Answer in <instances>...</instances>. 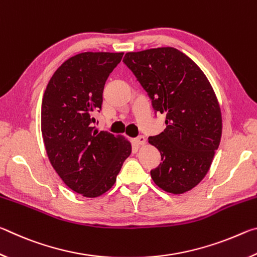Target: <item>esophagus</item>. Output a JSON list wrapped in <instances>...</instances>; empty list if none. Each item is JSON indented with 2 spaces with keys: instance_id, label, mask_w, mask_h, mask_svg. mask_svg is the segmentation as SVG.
<instances>
[{
  "instance_id": "esophagus-1",
  "label": "esophagus",
  "mask_w": 257,
  "mask_h": 257,
  "mask_svg": "<svg viewBox=\"0 0 257 257\" xmlns=\"http://www.w3.org/2000/svg\"><path fill=\"white\" fill-rule=\"evenodd\" d=\"M134 143L136 145H145L146 144V138L144 136H138L137 138L134 139Z\"/></svg>"
}]
</instances>
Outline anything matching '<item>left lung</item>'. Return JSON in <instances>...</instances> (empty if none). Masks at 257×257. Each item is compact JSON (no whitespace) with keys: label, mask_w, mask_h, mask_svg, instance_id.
<instances>
[{"label":"left lung","mask_w":257,"mask_h":257,"mask_svg":"<svg viewBox=\"0 0 257 257\" xmlns=\"http://www.w3.org/2000/svg\"><path fill=\"white\" fill-rule=\"evenodd\" d=\"M123 63L149 95L155 114L167 115L163 133L149 138L161 153L151 170L160 188L182 194L199 184L220 144L222 119L207 78L173 47L129 52Z\"/></svg>","instance_id":"8db88e82"}]
</instances>
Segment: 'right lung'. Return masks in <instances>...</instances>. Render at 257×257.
Instances as JSON below:
<instances>
[{"mask_svg": "<svg viewBox=\"0 0 257 257\" xmlns=\"http://www.w3.org/2000/svg\"><path fill=\"white\" fill-rule=\"evenodd\" d=\"M123 53L85 52L68 59L47 84L42 101V135L52 167L69 188L97 197L114 185L129 142L97 132L107 77Z\"/></svg>", "mask_w": 257, "mask_h": 257, "instance_id": "obj_1", "label": "right lung"}]
</instances>
